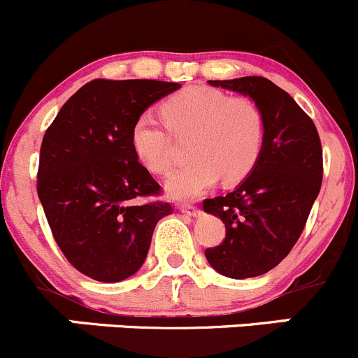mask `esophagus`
Listing matches in <instances>:
<instances>
[{
	"mask_svg": "<svg viewBox=\"0 0 358 358\" xmlns=\"http://www.w3.org/2000/svg\"><path fill=\"white\" fill-rule=\"evenodd\" d=\"M179 210L182 212V214L191 215V217H196V215H200V208H198L196 205H193V203H182L179 207Z\"/></svg>",
	"mask_w": 358,
	"mask_h": 358,
	"instance_id": "esophagus-1",
	"label": "esophagus"
}]
</instances>
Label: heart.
<instances>
[{"label": "heart", "mask_w": 358, "mask_h": 358, "mask_svg": "<svg viewBox=\"0 0 358 358\" xmlns=\"http://www.w3.org/2000/svg\"><path fill=\"white\" fill-rule=\"evenodd\" d=\"M169 129L178 139L191 137L186 167L165 178V191L176 200L194 198L219 178L238 182L259 160L264 118L247 97H229L208 87H187L162 106ZM157 118L144 113L132 127V148L151 172H167L172 164V136Z\"/></svg>", "instance_id": "1"}]
</instances>
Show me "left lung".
<instances>
[{
	"label": "left lung",
	"instance_id": "1",
	"mask_svg": "<svg viewBox=\"0 0 358 358\" xmlns=\"http://www.w3.org/2000/svg\"><path fill=\"white\" fill-rule=\"evenodd\" d=\"M252 99L264 118L259 160L224 196L203 201L221 219L226 238L205 250L208 264L228 278L259 277L273 270L303 233L322 184V144L315 123L294 99L263 76L210 80Z\"/></svg>",
	"mask_w": 358,
	"mask_h": 358
}]
</instances>
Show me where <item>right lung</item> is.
<instances>
[{
  "mask_svg": "<svg viewBox=\"0 0 358 358\" xmlns=\"http://www.w3.org/2000/svg\"><path fill=\"white\" fill-rule=\"evenodd\" d=\"M179 83L94 80L60 108L40 151L38 196L71 264L97 282H122L146 261L155 226L171 203L132 148L136 120Z\"/></svg>",
  "mask_w": 358,
  "mask_h": 358,
  "instance_id": "1",
  "label": "right lung"
}]
</instances>
